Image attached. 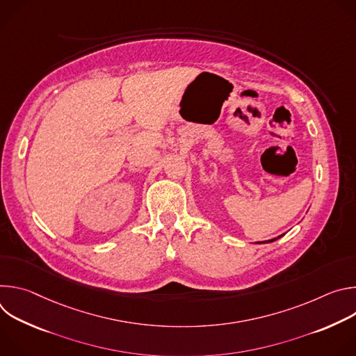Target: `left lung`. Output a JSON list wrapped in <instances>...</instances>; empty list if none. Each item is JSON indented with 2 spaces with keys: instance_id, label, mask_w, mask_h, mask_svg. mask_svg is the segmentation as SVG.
<instances>
[{
  "instance_id": "obj_1",
  "label": "left lung",
  "mask_w": 356,
  "mask_h": 356,
  "mask_svg": "<svg viewBox=\"0 0 356 356\" xmlns=\"http://www.w3.org/2000/svg\"><path fill=\"white\" fill-rule=\"evenodd\" d=\"M282 236H283V235H280V236H277V238H273V239H269V241H264V242H265V243H266V242H273V241H276V239H279V238H282Z\"/></svg>"
}]
</instances>
